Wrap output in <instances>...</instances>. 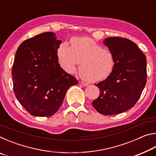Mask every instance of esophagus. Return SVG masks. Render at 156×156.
<instances>
[{
	"label": "esophagus",
	"mask_w": 156,
	"mask_h": 156,
	"mask_svg": "<svg viewBox=\"0 0 156 156\" xmlns=\"http://www.w3.org/2000/svg\"><path fill=\"white\" fill-rule=\"evenodd\" d=\"M81 84L83 86H84V87H87V86H88L89 85V84L88 83H84V82H81Z\"/></svg>",
	"instance_id": "34e87169"
}]
</instances>
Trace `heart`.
Wrapping results in <instances>:
<instances>
[{
    "label": "heart",
    "instance_id": "1",
    "mask_svg": "<svg viewBox=\"0 0 156 156\" xmlns=\"http://www.w3.org/2000/svg\"><path fill=\"white\" fill-rule=\"evenodd\" d=\"M58 58L61 67L69 73H75L80 63L81 76L91 83L105 80L115 67L113 53L88 37L73 38L71 47L62 43L58 50Z\"/></svg>",
    "mask_w": 156,
    "mask_h": 156
}]
</instances>
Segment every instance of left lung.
<instances>
[{
    "mask_svg": "<svg viewBox=\"0 0 156 156\" xmlns=\"http://www.w3.org/2000/svg\"><path fill=\"white\" fill-rule=\"evenodd\" d=\"M115 58L112 73L95 85L100 96L92 102L98 112L113 115L133 107L147 83V58L136 43L127 38L109 37L103 41Z\"/></svg>",
    "mask_w": 156,
    "mask_h": 156,
    "instance_id": "1",
    "label": "left lung"
}]
</instances>
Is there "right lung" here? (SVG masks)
<instances>
[{"mask_svg": "<svg viewBox=\"0 0 156 156\" xmlns=\"http://www.w3.org/2000/svg\"><path fill=\"white\" fill-rule=\"evenodd\" d=\"M61 43L49 31L25 41L17 49L12 70L14 91L31 115H54L67 89L78 83L58 63L57 50Z\"/></svg>", "mask_w": 156, "mask_h": 156, "instance_id": "right-lung-1", "label": "right lung"}]
</instances>
